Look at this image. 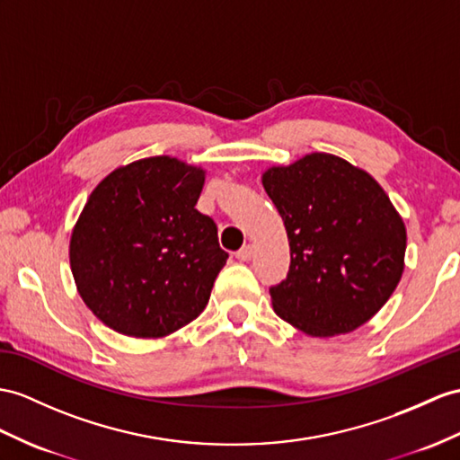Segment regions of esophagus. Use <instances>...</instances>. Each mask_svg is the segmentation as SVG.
Returning <instances> with one entry per match:
<instances>
[{
	"instance_id": "obj_1",
	"label": "esophagus",
	"mask_w": 460,
	"mask_h": 460,
	"mask_svg": "<svg viewBox=\"0 0 460 460\" xmlns=\"http://www.w3.org/2000/svg\"><path fill=\"white\" fill-rule=\"evenodd\" d=\"M236 257H238V260L240 261H250L252 260V257H253V245H243V248L242 250H238L236 252Z\"/></svg>"
}]
</instances>
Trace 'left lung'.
<instances>
[{
  "label": "left lung",
  "instance_id": "obj_1",
  "mask_svg": "<svg viewBox=\"0 0 460 460\" xmlns=\"http://www.w3.org/2000/svg\"><path fill=\"white\" fill-rule=\"evenodd\" d=\"M263 187L290 245L288 275L269 288L277 314L314 338L363 326L404 271L406 228L383 187L323 152L271 167Z\"/></svg>",
  "mask_w": 460,
  "mask_h": 460
}]
</instances>
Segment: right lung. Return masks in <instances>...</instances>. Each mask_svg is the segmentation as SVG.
<instances>
[{
    "instance_id": "obj_1",
    "label": "right lung",
    "mask_w": 460,
    "mask_h": 460,
    "mask_svg": "<svg viewBox=\"0 0 460 460\" xmlns=\"http://www.w3.org/2000/svg\"><path fill=\"white\" fill-rule=\"evenodd\" d=\"M205 172L170 155L119 167L89 195L70 242L77 290L119 333L164 338L205 310L226 265L217 224L195 208Z\"/></svg>"
}]
</instances>
